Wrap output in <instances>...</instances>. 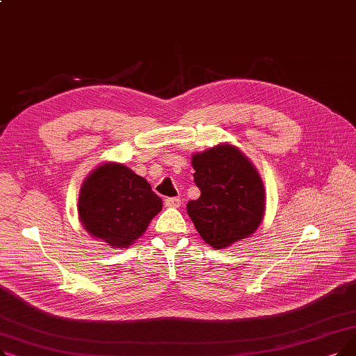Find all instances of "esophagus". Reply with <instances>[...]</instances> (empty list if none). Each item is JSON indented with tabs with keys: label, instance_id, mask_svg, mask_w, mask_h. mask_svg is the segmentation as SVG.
Masks as SVG:
<instances>
[{
	"label": "esophagus",
	"instance_id": "34e87169",
	"mask_svg": "<svg viewBox=\"0 0 356 356\" xmlns=\"http://www.w3.org/2000/svg\"><path fill=\"white\" fill-rule=\"evenodd\" d=\"M180 203H181L180 197H167L165 199V204L168 208H179Z\"/></svg>",
	"mask_w": 356,
	"mask_h": 356
}]
</instances>
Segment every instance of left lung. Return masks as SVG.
Returning a JSON list of instances; mask_svg holds the SVG:
<instances>
[{
    "instance_id": "8db88e82",
    "label": "left lung",
    "mask_w": 356,
    "mask_h": 356,
    "mask_svg": "<svg viewBox=\"0 0 356 356\" xmlns=\"http://www.w3.org/2000/svg\"><path fill=\"white\" fill-rule=\"evenodd\" d=\"M200 191L188 213L200 236L216 250L255 232L264 216V184L238 148L222 144L192 157Z\"/></svg>"
}]
</instances>
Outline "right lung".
Wrapping results in <instances>:
<instances>
[{"label": "right lung", "mask_w": 356, "mask_h": 356, "mask_svg": "<svg viewBox=\"0 0 356 356\" xmlns=\"http://www.w3.org/2000/svg\"><path fill=\"white\" fill-rule=\"evenodd\" d=\"M163 202L145 179L122 164L99 165L83 183L78 209L89 235L125 248L140 238Z\"/></svg>", "instance_id": "1"}]
</instances>
